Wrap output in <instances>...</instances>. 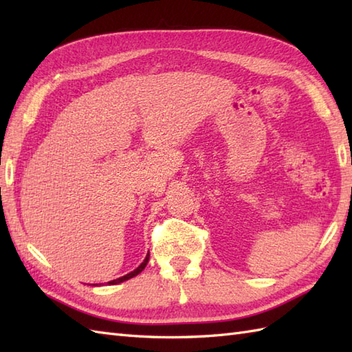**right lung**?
<instances>
[{
	"label": "right lung",
	"instance_id": "right-lung-1",
	"mask_svg": "<svg viewBox=\"0 0 352 352\" xmlns=\"http://www.w3.org/2000/svg\"><path fill=\"white\" fill-rule=\"evenodd\" d=\"M148 260H149V254H146V257H145V260L142 261V263L134 269L133 272H130V274H126V275H124V276H121V278H116V280H113V281H109V284H119V283H122V281H126V280H130V278H133V276H136L138 274H140L142 271H144L145 269V266H146V263H148Z\"/></svg>",
	"mask_w": 352,
	"mask_h": 352
}]
</instances>
